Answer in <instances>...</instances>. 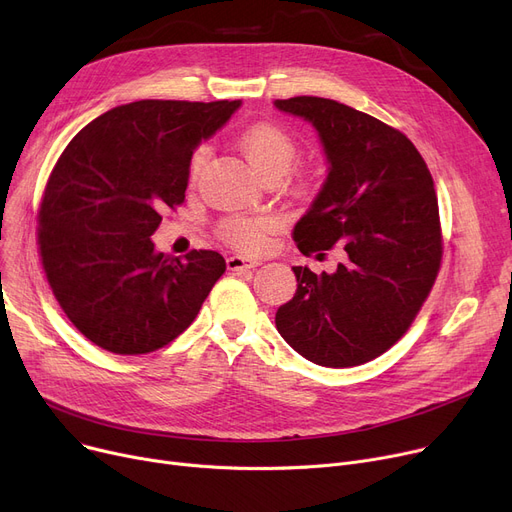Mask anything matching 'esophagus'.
<instances>
[{
	"label": "esophagus",
	"instance_id": "esophagus-1",
	"mask_svg": "<svg viewBox=\"0 0 512 512\" xmlns=\"http://www.w3.org/2000/svg\"><path fill=\"white\" fill-rule=\"evenodd\" d=\"M226 265L230 272H242V270H253V267H257L259 263L255 259H249V257H242V255H232L226 259Z\"/></svg>",
	"mask_w": 512,
	"mask_h": 512
}]
</instances>
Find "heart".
I'll use <instances>...</instances> for the list:
<instances>
[{"label": "heart", "instance_id": "b5f03b06", "mask_svg": "<svg viewBox=\"0 0 512 512\" xmlns=\"http://www.w3.org/2000/svg\"><path fill=\"white\" fill-rule=\"evenodd\" d=\"M238 147L249 164L263 176L270 178L274 174H284L297 157V143L290 134L278 124L257 122L247 126L238 134ZM209 157L205 145L197 147L188 159V180L195 182ZM274 228V222L263 215H228L220 222V236L230 247L255 253L265 245V234Z\"/></svg>", "mask_w": 512, "mask_h": 512}]
</instances>
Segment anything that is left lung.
Wrapping results in <instances>:
<instances>
[{
    "instance_id": "obj_1",
    "label": "left lung",
    "mask_w": 512,
    "mask_h": 512,
    "mask_svg": "<svg viewBox=\"0 0 512 512\" xmlns=\"http://www.w3.org/2000/svg\"><path fill=\"white\" fill-rule=\"evenodd\" d=\"M313 124L328 178L292 238L303 255L344 247L334 274L292 267L297 292L276 313L280 336L324 367L386 353L413 324L442 261L434 180L400 130L324 97L276 99Z\"/></svg>"
}]
</instances>
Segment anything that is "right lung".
<instances>
[{"label": "right lung", "instance_id": "obj_1", "mask_svg": "<svg viewBox=\"0 0 512 512\" xmlns=\"http://www.w3.org/2000/svg\"><path fill=\"white\" fill-rule=\"evenodd\" d=\"M240 101L143 99L89 122L39 207V253L68 319L116 355H147L193 324L226 272L215 251L157 253L161 213L184 201L188 159Z\"/></svg>", "mask_w": 512, "mask_h": 512}]
</instances>
